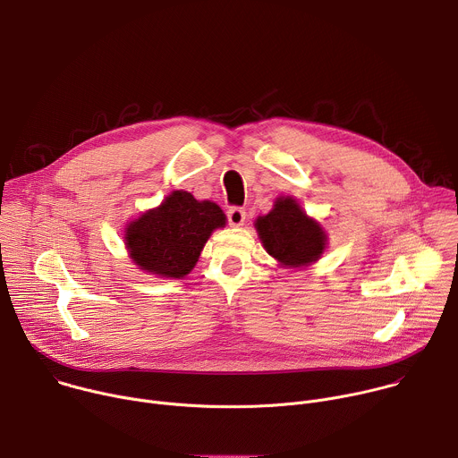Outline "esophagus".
Wrapping results in <instances>:
<instances>
[{"label":"esophagus","mask_w":458,"mask_h":458,"mask_svg":"<svg viewBox=\"0 0 458 458\" xmlns=\"http://www.w3.org/2000/svg\"><path fill=\"white\" fill-rule=\"evenodd\" d=\"M244 219H246L244 208H241V207H232V208L228 210V223H230L232 226H242V225H244Z\"/></svg>","instance_id":"esophagus-1"}]
</instances>
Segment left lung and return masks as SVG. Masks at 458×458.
<instances>
[{
  "label": "left lung",
  "mask_w": 458,
  "mask_h": 458,
  "mask_svg": "<svg viewBox=\"0 0 458 458\" xmlns=\"http://www.w3.org/2000/svg\"><path fill=\"white\" fill-rule=\"evenodd\" d=\"M255 228L265 250L292 268L315 263L328 241L320 225L293 198H277L272 212L255 221Z\"/></svg>",
  "instance_id": "left-lung-1"
}]
</instances>
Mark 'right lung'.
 Returning a JSON list of instances; mask_svg holds the SVG:
<instances>
[{
	"label": "right lung",
	"instance_id": "right-lung-1",
	"mask_svg": "<svg viewBox=\"0 0 458 458\" xmlns=\"http://www.w3.org/2000/svg\"><path fill=\"white\" fill-rule=\"evenodd\" d=\"M225 225L226 216L216 203L175 190L157 208L126 226L124 244L141 270L181 279L193 270L212 232Z\"/></svg>",
	"mask_w": 458,
	"mask_h": 458
}]
</instances>
